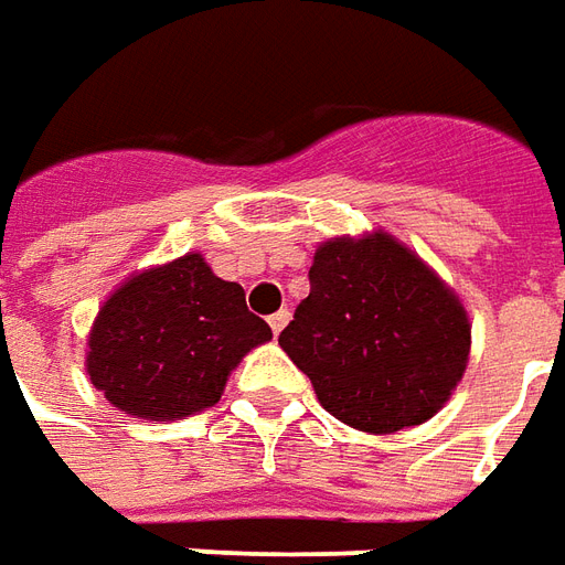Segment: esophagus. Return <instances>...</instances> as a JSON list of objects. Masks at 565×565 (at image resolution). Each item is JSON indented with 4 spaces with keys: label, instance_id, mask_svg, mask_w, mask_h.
<instances>
[{
    "label": "esophagus",
    "instance_id": "esophagus-1",
    "mask_svg": "<svg viewBox=\"0 0 565 565\" xmlns=\"http://www.w3.org/2000/svg\"><path fill=\"white\" fill-rule=\"evenodd\" d=\"M287 320H290V311H287V308H281V311H275V315H271V318H269L271 332L278 335V332H281L284 327H287Z\"/></svg>",
    "mask_w": 565,
    "mask_h": 565
}]
</instances>
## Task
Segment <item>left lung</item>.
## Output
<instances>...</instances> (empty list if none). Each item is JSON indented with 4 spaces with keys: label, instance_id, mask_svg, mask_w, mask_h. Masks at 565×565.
Wrapping results in <instances>:
<instances>
[{
    "label": "left lung",
    "instance_id": "8db88e82",
    "mask_svg": "<svg viewBox=\"0 0 565 565\" xmlns=\"http://www.w3.org/2000/svg\"><path fill=\"white\" fill-rule=\"evenodd\" d=\"M308 281L278 344L332 417L396 433L448 403L469 360V320L408 247L384 233L323 242Z\"/></svg>",
    "mask_w": 565,
    "mask_h": 565
}]
</instances>
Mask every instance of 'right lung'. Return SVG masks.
Returning a JSON list of instances; mask_svg holds the SVG:
<instances>
[{"mask_svg": "<svg viewBox=\"0 0 565 565\" xmlns=\"http://www.w3.org/2000/svg\"><path fill=\"white\" fill-rule=\"evenodd\" d=\"M245 290L221 281L199 254L129 278L99 311L87 372L105 399L145 420L205 412L242 356L269 342Z\"/></svg>", "mask_w": 565, "mask_h": 565, "instance_id": "add662e5", "label": "right lung"}]
</instances>
